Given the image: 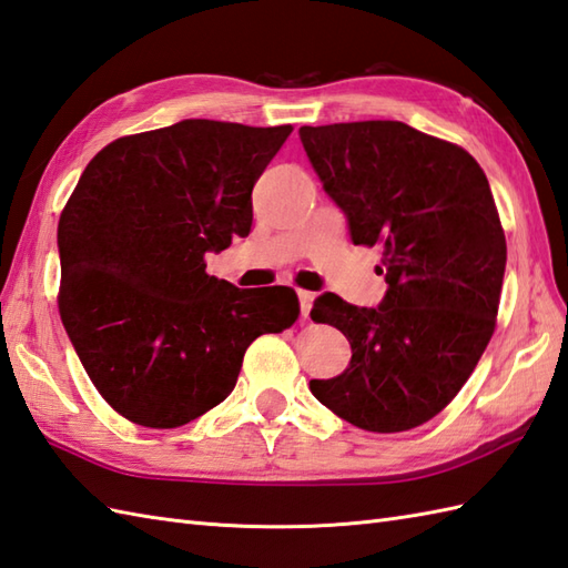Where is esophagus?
<instances>
[{"mask_svg": "<svg viewBox=\"0 0 568 568\" xmlns=\"http://www.w3.org/2000/svg\"><path fill=\"white\" fill-rule=\"evenodd\" d=\"M311 306H313V294L311 292H298V308H301V318H308L311 313Z\"/></svg>", "mask_w": 568, "mask_h": 568, "instance_id": "obj_1", "label": "esophagus"}]
</instances>
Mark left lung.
<instances>
[{"instance_id":"obj_1","label":"left lung","mask_w":568,"mask_h":568,"mask_svg":"<svg viewBox=\"0 0 568 568\" xmlns=\"http://www.w3.org/2000/svg\"><path fill=\"white\" fill-rule=\"evenodd\" d=\"M325 194L355 245H382L376 308L335 294L311 318L349 339L352 359L311 394L369 433H403L443 410L496 327L506 235L484 170L464 148L400 121L301 125Z\"/></svg>"}]
</instances>
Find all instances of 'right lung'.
<instances>
[{"label": "right lung", "mask_w": 568, "mask_h": 568, "mask_svg": "<svg viewBox=\"0 0 568 568\" xmlns=\"http://www.w3.org/2000/svg\"><path fill=\"white\" fill-rule=\"evenodd\" d=\"M292 125L184 119L87 165L58 223L60 318L84 372L135 425L168 430L229 398L245 349L298 318L294 288L206 274L252 225V186Z\"/></svg>", "instance_id": "1"}]
</instances>
